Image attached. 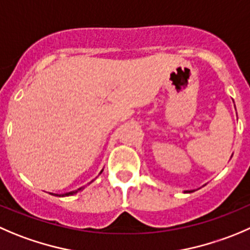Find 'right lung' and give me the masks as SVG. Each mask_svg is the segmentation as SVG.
Returning <instances> with one entry per match:
<instances>
[{"instance_id": "obj_1", "label": "right lung", "mask_w": 250, "mask_h": 250, "mask_svg": "<svg viewBox=\"0 0 250 250\" xmlns=\"http://www.w3.org/2000/svg\"><path fill=\"white\" fill-rule=\"evenodd\" d=\"M82 188H79V189H77V190H74V192H69V193H66V194H62V197H64V195H72V194H76L77 192H79V190H81Z\"/></svg>"}]
</instances>
